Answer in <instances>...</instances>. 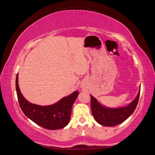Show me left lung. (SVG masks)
<instances>
[{
  "label": "left lung",
  "mask_w": 155,
  "mask_h": 155,
  "mask_svg": "<svg viewBox=\"0 0 155 155\" xmlns=\"http://www.w3.org/2000/svg\"><path fill=\"white\" fill-rule=\"evenodd\" d=\"M139 89L137 97L128 106L111 108L101 105L97 100L91 95V110L94 119L98 123L105 127H114L123 123L129 117L135 110L140 96Z\"/></svg>",
  "instance_id": "left-lung-1"
}]
</instances>
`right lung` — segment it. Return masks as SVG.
I'll list each match as a JSON object with an SVG mask.
<instances>
[{
    "label": "right lung",
    "mask_w": 155,
    "mask_h": 155,
    "mask_svg": "<svg viewBox=\"0 0 155 155\" xmlns=\"http://www.w3.org/2000/svg\"><path fill=\"white\" fill-rule=\"evenodd\" d=\"M18 74L16 77V91L18 103L24 114L39 126L46 129L58 130L68 124L71 109L78 94L75 91L69 96L62 98L54 104L41 106L29 103L22 96L18 84Z\"/></svg>",
    "instance_id": "1"
}]
</instances>
